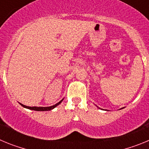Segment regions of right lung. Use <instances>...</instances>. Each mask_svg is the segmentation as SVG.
I'll use <instances>...</instances> for the list:
<instances>
[{"mask_svg": "<svg viewBox=\"0 0 149 149\" xmlns=\"http://www.w3.org/2000/svg\"><path fill=\"white\" fill-rule=\"evenodd\" d=\"M63 100H61L60 102H58V103L56 104L53 105V106L46 107H28V106H25V105L22 104H20L22 105V107H25V108H27V109H30V110H36V111H48V110H52V109L54 108V107H56L57 105H59L60 103H61L62 101H63Z\"/></svg>", "mask_w": 149, "mask_h": 149, "instance_id": "add662e5", "label": "right lung"}]
</instances>
